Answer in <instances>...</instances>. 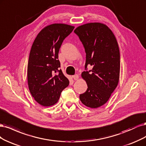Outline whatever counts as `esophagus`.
Listing matches in <instances>:
<instances>
[{"instance_id": "obj_1", "label": "esophagus", "mask_w": 146, "mask_h": 146, "mask_svg": "<svg viewBox=\"0 0 146 146\" xmlns=\"http://www.w3.org/2000/svg\"><path fill=\"white\" fill-rule=\"evenodd\" d=\"M72 78L74 80H78V79L79 78V76H78V74H75V75H73V76H72Z\"/></svg>"}]
</instances>
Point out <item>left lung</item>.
<instances>
[{
  "label": "left lung",
  "instance_id": "8db88e82",
  "mask_svg": "<svg viewBox=\"0 0 146 146\" xmlns=\"http://www.w3.org/2000/svg\"><path fill=\"white\" fill-rule=\"evenodd\" d=\"M86 53L85 70L82 77L88 88L79 96L87 107L104 105L117 86L120 72V53L115 36L110 29L101 23H89L74 30ZM93 67L87 70V66Z\"/></svg>",
  "mask_w": 146,
  "mask_h": 146
}]
</instances>
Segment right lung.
<instances>
[{
	"mask_svg": "<svg viewBox=\"0 0 146 146\" xmlns=\"http://www.w3.org/2000/svg\"><path fill=\"white\" fill-rule=\"evenodd\" d=\"M74 27L54 23L42 29L32 45L27 68L29 88L32 96L39 104H55L61 92L69 85L58 59L64 40Z\"/></svg>",
	"mask_w": 146,
	"mask_h": 146,
	"instance_id": "right-lung-1",
	"label": "right lung"
}]
</instances>
